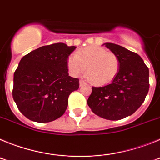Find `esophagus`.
<instances>
[{"label": "esophagus", "instance_id": "esophagus-1", "mask_svg": "<svg viewBox=\"0 0 160 160\" xmlns=\"http://www.w3.org/2000/svg\"><path fill=\"white\" fill-rule=\"evenodd\" d=\"M79 85H80V87H82L83 85H86V82L84 81H82V80H80L79 81Z\"/></svg>", "mask_w": 160, "mask_h": 160}]
</instances>
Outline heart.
Here are the masks:
<instances>
[{"label": "heart", "mask_w": 160, "mask_h": 160, "mask_svg": "<svg viewBox=\"0 0 160 160\" xmlns=\"http://www.w3.org/2000/svg\"><path fill=\"white\" fill-rule=\"evenodd\" d=\"M68 69L73 76L83 73L92 85L101 87L111 83L119 70V58L115 53L99 46H88L71 55L67 60Z\"/></svg>", "instance_id": "heart-1"}]
</instances>
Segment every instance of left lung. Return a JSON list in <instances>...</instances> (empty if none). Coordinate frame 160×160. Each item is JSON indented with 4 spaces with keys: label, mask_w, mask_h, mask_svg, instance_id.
<instances>
[{
    "label": "left lung",
    "mask_w": 160,
    "mask_h": 160,
    "mask_svg": "<svg viewBox=\"0 0 160 160\" xmlns=\"http://www.w3.org/2000/svg\"><path fill=\"white\" fill-rule=\"evenodd\" d=\"M119 58L120 67L110 84L92 87L87 100L91 111L108 120H119L138 110L149 90V70L136 53L114 43L103 44Z\"/></svg>",
    "instance_id": "left-lung-1"
}]
</instances>
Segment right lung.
Here are the masks:
<instances>
[{"instance_id":"obj_1","label":"right lung","mask_w":160,"mask_h":160,"mask_svg":"<svg viewBox=\"0 0 160 160\" xmlns=\"http://www.w3.org/2000/svg\"><path fill=\"white\" fill-rule=\"evenodd\" d=\"M75 49L65 43L52 44L20 61L14 72L12 98L29 120L52 122L65 113L69 95L79 88V79L68 73V57Z\"/></svg>"}]
</instances>
